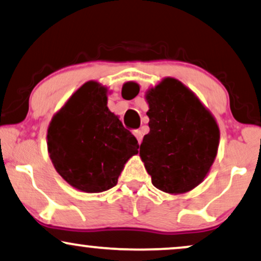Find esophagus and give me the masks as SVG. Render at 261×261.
I'll return each instance as SVG.
<instances>
[{
  "mask_svg": "<svg viewBox=\"0 0 261 261\" xmlns=\"http://www.w3.org/2000/svg\"><path fill=\"white\" fill-rule=\"evenodd\" d=\"M134 135H135V137L137 138L138 143H141L142 138H143V134H142V131H141V130H135V131H134Z\"/></svg>",
  "mask_w": 261,
  "mask_h": 261,
  "instance_id": "obj_1",
  "label": "esophagus"
}]
</instances>
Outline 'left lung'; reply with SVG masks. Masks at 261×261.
Listing matches in <instances>:
<instances>
[{
	"mask_svg": "<svg viewBox=\"0 0 261 261\" xmlns=\"http://www.w3.org/2000/svg\"><path fill=\"white\" fill-rule=\"evenodd\" d=\"M134 83L123 94L135 97ZM136 88V87H135ZM149 134L140 155L155 188L170 194L186 193L208 173L219 144V127L195 95L177 79L166 78L147 94Z\"/></svg>",
	"mask_w": 261,
	"mask_h": 261,
	"instance_id": "left-lung-1",
	"label": "left lung"
}]
</instances>
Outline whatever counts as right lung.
Returning a JSON list of instances; mask_svg holds the SVG:
<instances>
[{"label":"right lung","instance_id":"obj_1","mask_svg":"<svg viewBox=\"0 0 261 261\" xmlns=\"http://www.w3.org/2000/svg\"><path fill=\"white\" fill-rule=\"evenodd\" d=\"M48 151L59 174L85 193L117 186L138 142L107 107L106 89L88 82L72 95L48 128Z\"/></svg>","mask_w":261,"mask_h":261}]
</instances>
